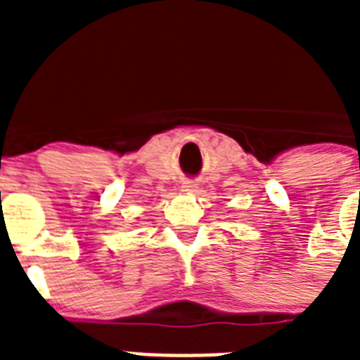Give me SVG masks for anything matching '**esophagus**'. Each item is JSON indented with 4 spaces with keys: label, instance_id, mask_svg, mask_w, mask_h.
Listing matches in <instances>:
<instances>
[{
    "label": "esophagus",
    "instance_id": "esophagus-1",
    "mask_svg": "<svg viewBox=\"0 0 360 360\" xmlns=\"http://www.w3.org/2000/svg\"><path fill=\"white\" fill-rule=\"evenodd\" d=\"M196 186H198V184H196L195 180H186V182H184V186H182V191H186V193H191V191L196 189Z\"/></svg>",
    "mask_w": 360,
    "mask_h": 360
}]
</instances>
